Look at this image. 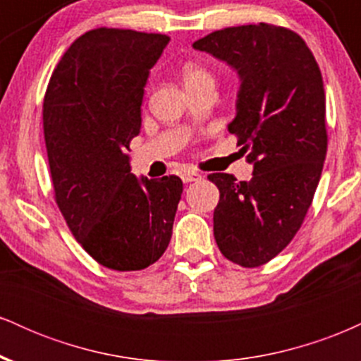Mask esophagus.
<instances>
[{
    "mask_svg": "<svg viewBox=\"0 0 361 361\" xmlns=\"http://www.w3.org/2000/svg\"><path fill=\"white\" fill-rule=\"evenodd\" d=\"M180 176H181V180H183V183H192V181L202 180V175L197 171H183Z\"/></svg>",
    "mask_w": 361,
    "mask_h": 361,
    "instance_id": "esophagus-1",
    "label": "esophagus"
}]
</instances>
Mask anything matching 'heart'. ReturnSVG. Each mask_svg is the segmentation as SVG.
I'll use <instances>...</instances> for the list:
<instances>
[{"instance_id":"obj_1","label":"heart","mask_w":361,"mask_h":361,"mask_svg":"<svg viewBox=\"0 0 361 361\" xmlns=\"http://www.w3.org/2000/svg\"><path fill=\"white\" fill-rule=\"evenodd\" d=\"M181 78H183L186 90L195 88V86H202V85L215 86L214 74L207 68H204V66L195 64V62H186L183 68H181Z\"/></svg>"}]
</instances>
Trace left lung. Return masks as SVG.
Here are the masks:
<instances>
[{"label": "left lung", "instance_id": "1", "mask_svg": "<svg viewBox=\"0 0 361 361\" xmlns=\"http://www.w3.org/2000/svg\"><path fill=\"white\" fill-rule=\"evenodd\" d=\"M193 49L238 73L235 117L227 128L252 164L250 181L209 176L221 192L215 243L233 263L261 267L300 229L321 178L327 149L321 69L300 35L268 23L212 32Z\"/></svg>", "mask_w": 361, "mask_h": 361}]
</instances>
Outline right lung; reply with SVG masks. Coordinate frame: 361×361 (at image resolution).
Listing matches in <instances>:
<instances>
[{
    "mask_svg": "<svg viewBox=\"0 0 361 361\" xmlns=\"http://www.w3.org/2000/svg\"><path fill=\"white\" fill-rule=\"evenodd\" d=\"M168 35L97 28L71 44L44 98L56 202L76 241L103 267L144 270L166 251L183 193L175 175L130 173L128 144Z\"/></svg>",
    "mask_w": 361,
    "mask_h": 361,
    "instance_id": "add662e5",
    "label": "right lung"
}]
</instances>
